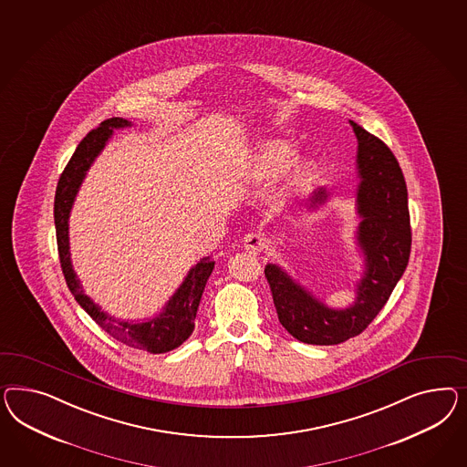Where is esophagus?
Returning <instances> with one entry per match:
<instances>
[{"instance_id": "obj_1", "label": "esophagus", "mask_w": 467, "mask_h": 467, "mask_svg": "<svg viewBox=\"0 0 467 467\" xmlns=\"http://www.w3.org/2000/svg\"><path fill=\"white\" fill-rule=\"evenodd\" d=\"M244 247L245 251L251 254L261 253L266 247V239L259 232H251L244 237Z\"/></svg>"}]
</instances>
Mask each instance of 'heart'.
<instances>
[{"mask_svg":"<svg viewBox=\"0 0 467 467\" xmlns=\"http://www.w3.org/2000/svg\"><path fill=\"white\" fill-rule=\"evenodd\" d=\"M296 150L294 143L285 138H271L263 141L251 161V175L255 181H269L276 175H280L292 161H294ZM312 172V167L308 161H295L290 171L285 175L283 186L280 189V196H288L296 192L298 189L306 186L308 177Z\"/></svg>","mask_w":467,"mask_h":467,"instance_id":"obj_1","label":"heart"}]
</instances>
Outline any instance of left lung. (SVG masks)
Masks as SVG:
<instances>
[{"label":"left lung","mask_w":467,"mask_h":467,"mask_svg":"<svg viewBox=\"0 0 467 467\" xmlns=\"http://www.w3.org/2000/svg\"><path fill=\"white\" fill-rule=\"evenodd\" d=\"M358 138V240L367 255V273L358 285L357 304L331 310L295 285L280 267L265 269L281 326L306 345H337L363 333L386 306L411 253L408 189L400 161L386 143L353 122ZM327 192L319 189L312 204Z\"/></svg>","instance_id":"obj_1"}]
</instances>
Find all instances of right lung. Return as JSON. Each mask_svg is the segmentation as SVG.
Wrapping results in <instances>:
<instances>
[{"label": "right lung", "mask_w": 467, "mask_h": 467, "mask_svg": "<svg viewBox=\"0 0 467 467\" xmlns=\"http://www.w3.org/2000/svg\"><path fill=\"white\" fill-rule=\"evenodd\" d=\"M126 126H130V122L120 118L102 120L81 140L80 145L77 147L65 171L61 173L56 187V196H54V225H56L57 254H59V263H61V269H63L69 292L85 308V312L109 336H112L126 347L145 349L150 353H165L173 348L181 347L192 333L201 295L213 271V259L204 257L201 263L192 267L161 316L157 319L141 322V324L119 322L107 316L106 312H102L87 295L83 294L80 280L77 278L69 261L67 216H69L73 200L77 196V191L95 157L100 153L102 148L106 147V141L112 134V128H126Z\"/></svg>", "instance_id": "obj_1"}]
</instances>
